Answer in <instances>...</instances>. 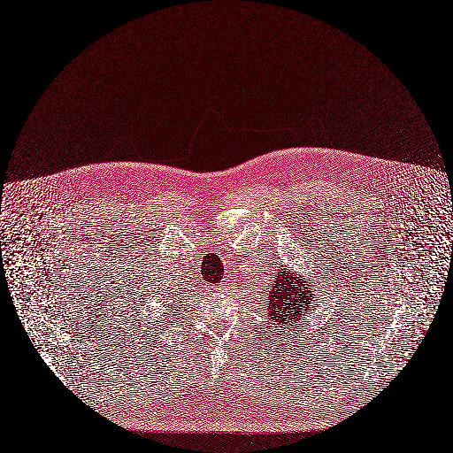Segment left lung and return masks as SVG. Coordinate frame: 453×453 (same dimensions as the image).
<instances>
[{"label": "left lung", "mask_w": 453, "mask_h": 453, "mask_svg": "<svg viewBox=\"0 0 453 453\" xmlns=\"http://www.w3.org/2000/svg\"><path fill=\"white\" fill-rule=\"evenodd\" d=\"M311 301H316V297L304 275L292 268H281L268 294L266 316L273 326L290 328L301 321L308 308H314Z\"/></svg>", "instance_id": "1"}]
</instances>
